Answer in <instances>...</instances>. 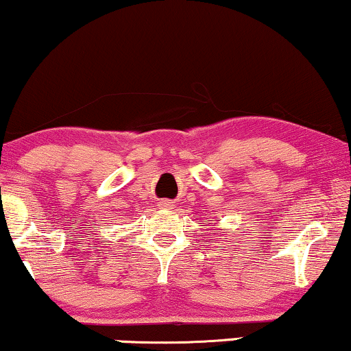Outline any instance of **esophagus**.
<instances>
[{
  "instance_id": "1",
  "label": "esophagus",
  "mask_w": 351,
  "mask_h": 351,
  "mask_svg": "<svg viewBox=\"0 0 351 351\" xmlns=\"http://www.w3.org/2000/svg\"><path fill=\"white\" fill-rule=\"evenodd\" d=\"M159 206H162V208H171V206H174V202L162 200V202H159Z\"/></svg>"
}]
</instances>
